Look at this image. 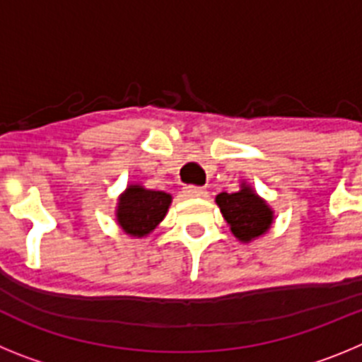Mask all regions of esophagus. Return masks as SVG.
I'll list each match as a JSON object with an SVG mask.
<instances>
[{
  "mask_svg": "<svg viewBox=\"0 0 362 362\" xmlns=\"http://www.w3.org/2000/svg\"><path fill=\"white\" fill-rule=\"evenodd\" d=\"M185 196L187 197H206V188L203 187H196V185H188V187H185Z\"/></svg>",
  "mask_w": 362,
  "mask_h": 362,
  "instance_id": "1",
  "label": "esophagus"
}]
</instances>
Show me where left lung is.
I'll return each instance as SVG.
<instances>
[{"mask_svg": "<svg viewBox=\"0 0 362 362\" xmlns=\"http://www.w3.org/2000/svg\"><path fill=\"white\" fill-rule=\"evenodd\" d=\"M216 201L233 235L241 241H250L263 235L270 226L272 210L246 185H243V190L235 194L223 192L216 197Z\"/></svg>", "mask_w": 362, "mask_h": 362, "instance_id": "1", "label": "left lung"}]
</instances>
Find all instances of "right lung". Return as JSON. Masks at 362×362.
<instances>
[{
    "label": "right lung",
    "instance_id": "1",
    "mask_svg": "<svg viewBox=\"0 0 362 362\" xmlns=\"http://www.w3.org/2000/svg\"><path fill=\"white\" fill-rule=\"evenodd\" d=\"M172 197L165 192L145 190L141 187L127 188L119 199L117 223L134 238L152 232L166 216Z\"/></svg>",
    "mask_w": 362,
    "mask_h": 362
}]
</instances>
